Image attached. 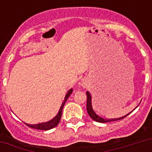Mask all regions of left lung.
Returning <instances> with one entry per match:
<instances>
[{
    "mask_svg": "<svg viewBox=\"0 0 152 152\" xmlns=\"http://www.w3.org/2000/svg\"><path fill=\"white\" fill-rule=\"evenodd\" d=\"M87 110H88V113L89 114L91 119H93L95 121L100 123H106V122H110V121H118L121 120V119H123L125 118L126 116H128L129 113H128L127 115H125V117H122V118H116V119H104V118H101L99 116H98L96 113L94 112V110H92V106H91V96L90 93L87 91Z\"/></svg>",
    "mask_w": 152,
    "mask_h": 152,
    "instance_id": "1",
    "label": "left lung"
}]
</instances>
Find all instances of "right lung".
<instances>
[{"label":"right lung","mask_w":152,"mask_h":152,"mask_svg":"<svg viewBox=\"0 0 152 152\" xmlns=\"http://www.w3.org/2000/svg\"><path fill=\"white\" fill-rule=\"evenodd\" d=\"M72 93V89H70V90L68 91V93H67L66 96H65V99H64V102L62 103L59 112H58V113H57V115L53 119H52V120L48 121V122L41 123V124H38V125H27V124H26V125H27V126H29L30 128H31V129H40V130H49L53 129V128L56 127V126L58 125V123L60 122V120H61V118L62 110H63L64 105L65 104L67 99H69V97L70 96V95H71Z\"/></svg>","instance_id":"1"}]
</instances>
